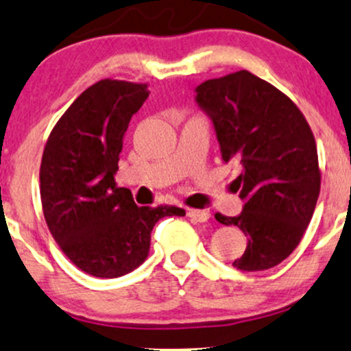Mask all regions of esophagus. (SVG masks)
I'll list each match as a JSON object with an SVG mask.
<instances>
[{
  "instance_id": "1",
  "label": "esophagus",
  "mask_w": 351,
  "mask_h": 351,
  "mask_svg": "<svg viewBox=\"0 0 351 351\" xmlns=\"http://www.w3.org/2000/svg\"><path fill=\"white\" fill-rule=\"evenodd\" d=\"M187 215L191 217V220L193 221H200V223H204V221L210 220V212L207 210H189Z\"/></svg>"
}]
</instances>
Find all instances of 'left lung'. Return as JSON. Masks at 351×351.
Listing matches in <instances>:
<instances>
[{
	"instance_id": "left-lung-1",
	"label": "left lung",
	"mask_w": 351,
	"mask_h": 351,
	"mask_svg": "<svg viewBox=\"0 0 351 351\" xmlns=\"http://www.w3.org/2000/svg\"><path fill=\"white\" fill-rule=\"evenodd\" d=\"M197 103L212 118L223 162H234L241 215L215 213L248 237L233 266L263 271L284 261L306 232L320 193L314 133L294 101L248 70L197 86Z\"/></svg>"
}]
</instances>
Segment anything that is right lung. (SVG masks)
Returning a JSON list of instances; mask_svg holds the SVG:
<instances>
[{
  "instance_id": "1",
  "label": "right lung",
  "mask_w": 351,
  "mask_h": 351,
  "mask_svg": "<svg viewBox=\"0 0 351 351\" xmlns=\"http://www.w3.org/2000/svg\"><path fill=\"white\" fill-rule=\"evenodd\" d=\"M147 97V84L103 78L69 106L45 143V223L65 256L95 278L131 273L149 254L160 218L185 215L174 205L138 207L130 189L114 184L128 125Z\"/></svg>"
}]
</instances>
